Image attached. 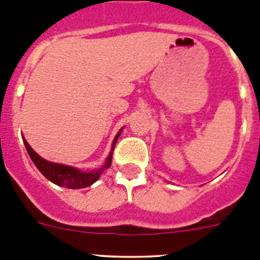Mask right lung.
Listing matches in <instances>:
<instances>
[{
    "instance_id": "obj_1",
    "label": "right lung",
    "mask_w": 260,
    "mask_h": 260,
    "mask_svg": "<svg viewBox=\"0 0 260 260\" xmlns=\"http://www.w3.org/2000/svg\"><path fill=\"white\" fill-rule=\"evenodd\" d=\"M121 131H123V128L116 133L115 139H114L113 141V146H111V151L109 153V156H107L106 160H105L104 166H102L101 168H98V170L93 171H81L76 167H72V166L49 162L46 159L41 158V156L29 146V144H28L27 140H25L24 137H23V142H24V146L28 151V155L31 156L32 162L35 163L37 170H39L49 181L54 182L55 185L63 186V188L83 189L94 184V182L100 179L102 172L111 166L114 146H115L116 141H118Z\"/></svg>"
}]
</instances>
